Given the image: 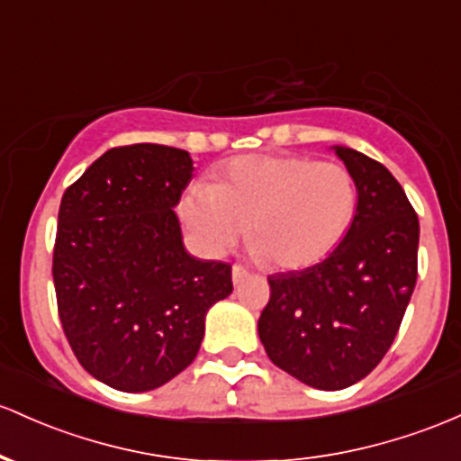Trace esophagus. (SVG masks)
<instances>
[{"instance_id":"1","label":"esophagus","mask_w":461,"mask_h":461,"mask_svg":"<svg viewBox=\"0 0 461 461\" xmlns=\"http://www.w3.org/2000/svg\"><path fill=\"white\" fill-rule=\"evenodd\" d=\"M247 276H249V271H247L242 265L231 267V280H234V285H240Z\"/></svg>"}]
</instances>
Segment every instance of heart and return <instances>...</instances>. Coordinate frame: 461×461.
Returning <instances> with one entry per match:
<instances>
[{"label":"heart","mask_w":461,"mask_h":461,"mask_svg":"<svg viewBox=\"0 0 461 461\" xmlns=\"http://www.w3.org/2000/svg\"><path fill=\"white\" fill-rule=\"evenodd\" d=\"M357 201L354 176L335 161L242 155L222 166L214 185L192 184L179 216L205 254H225L249 222L256 256L280 269H304L341 242Z\"/></svg>","instance_id":"obj_1"}]
</instances>
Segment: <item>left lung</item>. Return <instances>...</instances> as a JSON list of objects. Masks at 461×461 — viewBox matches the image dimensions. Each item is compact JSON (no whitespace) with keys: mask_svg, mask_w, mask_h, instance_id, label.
Instances as JSON below:
<instances>
[{"mask_svg":"<svg viewBox=\"0 0 461 461\" xmlns=\"http://www.w3.org/2000/svg\"><path fill=\"white\" fill-rule=\"evenodd\" d=\"M357 184L350 230L320 265L269 276L258 335L280 370L346 389L385 357L418 277V214L383 164L335 146Z\"/></svg>","mask_w":461,"mask_h":461,"instance_id":"left-lung-1","label":"left lung"}]
</instances>
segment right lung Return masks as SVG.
Returning <instances> with one entry per match:
<instances>
[{"label": "right lung", "instance_id": "add662e5", "mask_svg": "<svg viewBox=\"0 0 461 461\" xmlns=\"http://www.w3.org/2000/svg\"><path fill=\"white\" fill-rule=\"evenodd\" d=\"M190 153L111 149L65 190L52 276L80 366L120 392H150L194 361L205 315L231 293V267L185 251L173 207Z\"/></svg>", "mask_w": 461, "mask_h": 461}]
</instances>
